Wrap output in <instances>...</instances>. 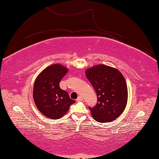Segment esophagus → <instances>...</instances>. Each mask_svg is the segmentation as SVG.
Here are the masks:
<instances>
[{"mask_svg":"<svg viewBox=\"0 0 159 159\" xmlns=\"http://www.w3.org/2000/svg\"><path fill=\"white\" fill-rule=\"evenodd\" d=\"M83 100V98L82 96H79L78 98H77V101H82Z\"/></svg>","mask_w":159,"mask_h":159,"instance_id":"1","label":"esophagus"}]
</instances>
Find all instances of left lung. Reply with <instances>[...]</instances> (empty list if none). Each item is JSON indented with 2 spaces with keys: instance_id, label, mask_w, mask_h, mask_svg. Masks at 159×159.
Masks as SVG:
<instances>
[{
  "instance_id": "1",
  "label": "left lung",
  "mask_w": 159,
  "mask_h": 159,
  "mask_svg": "<svg viewBox=\"0 0 159 159\" xmlns=\"http://www.w3.org/2000/svg\"><path fill=\"white\" fill-rule=\"evenodd\" d=\"M85 74L98 98L96 106L89 107L93 119L105 123L118 118L128 101L127 85L123 75L118 70L102 64L87 69Z\"/></svg>"
}]
</instances>
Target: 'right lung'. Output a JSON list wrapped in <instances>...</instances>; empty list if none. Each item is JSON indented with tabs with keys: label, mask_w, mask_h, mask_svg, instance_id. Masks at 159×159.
<instances>
[{
	"label": "right lung",
	"mask_w": 159,
	"mask_h": 159,
	"mask_svg": "<svg viewBox=\"0 0 159 159\" xmlns=\"http://www.w3.org/2000/svg\"><path fill=\"white\" fill-rule=\"evenodd\" d=\"M61 64H53L43 70L36 78L33 96L40 112L49 119H58L75 102L67 91L61 89L59 83L68 72Z\"/></svg>",
	"instance_id": "add662e5"
}]
</instances>
